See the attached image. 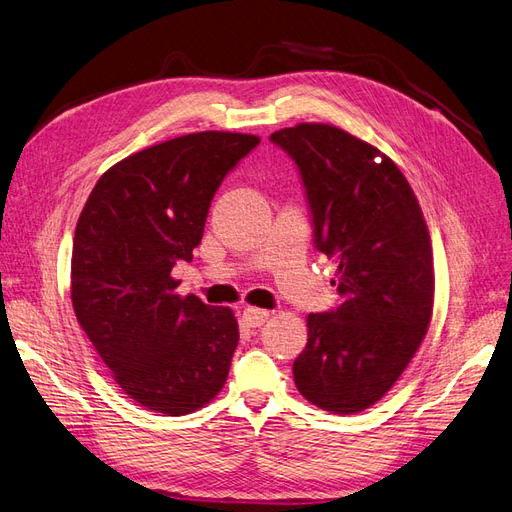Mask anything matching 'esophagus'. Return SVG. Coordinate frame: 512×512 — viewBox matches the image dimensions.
<instances>
[{
  "mask_svg": "<svg viewBox=\"0 0 512 512\" xmlns=\"http://www.w3.org/2000/svg\"><path fill=\"white\" fill-rule=\"evenodd\" d=\"M242 319L246 321V325H251V327H261L263 323H266V321L270 319V312H268V310H261V308H253V306H249V308H244V310H242Z\"/></svg>",
  "mask_w": 512,
  "mask_h": 512,
  "instance_id": "esophagus-1",
  "label": "esophagus"
}]
</instances>
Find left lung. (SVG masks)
I'll list each match as a JSON object with an SVG mask.
<instances>
[{"instance_id":"obj_1","label":"left lung","mask_w":512,"mask_h":512,"mask_svg":"<svg viewBox=\"0 0 512 512\" xmlns=\"http://www.w3.org/2000/svg\"><path fill=\"white\" fill-rule=\"evenodd\" d=\"M270 140L300 170L315 246L338 263L332 285L342 300L308 315L295 387L327 412L353 415L383 398L427 334L430 232L408 180L376 146L323 123L285 127Z\"/></svg>"}]
</instances>
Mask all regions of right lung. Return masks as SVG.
<instances>
[{
  "mask_svg": "<svg viewBox=\"0 0 512 512\" xmlns=\"http://www.w3.org/2000/svg\"><path fill=\"white\" fill-rule=\"evenodd\" d=\"M259 144L251 134L200 131L102 174L72 246L76 319L140 406L180 417L217 395L238 346L234 312L180 298L176 261H191L223 178Z\"/></svg>",
  "mask_w": 512,
  "mask_h": 512,
  "instance_id": "add662e5",
  "label": "right lung"
}]
</instances>
